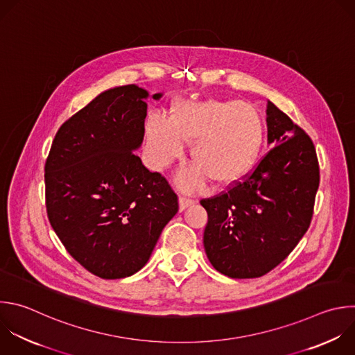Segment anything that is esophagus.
I'll return each instance as SVG.
<instances>
[{
    "label": "esophagus",
    "mask_w": 355,
    "mask_h": 355,
    "mask_svg": "<svg viewBox=\"0 0 355 355\" xmlns=\"http://www.w3.org/2000/svg\"><path fill=\"white\" fill-rule=\"evenodd\" d=\"M195 200L193 199H189V198H182L180 196L178 199V206H180V211H184L187 207H189L191 205H193Z\"/></svg>",
    "instance_id": "34e87169"
}]
</instances>
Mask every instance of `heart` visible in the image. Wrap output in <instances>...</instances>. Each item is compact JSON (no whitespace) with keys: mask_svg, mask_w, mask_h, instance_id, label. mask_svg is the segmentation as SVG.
Returning a JSON list of instances; mask_svg holds the SVG:
<instances>
[{"mask_svg":"<svg viewBox=\"0 0 355 355\" xmlns=\"http://www.w3.org/2000/svg\"><path fill=\"white\" fill-rule=\"evenodd\" d=\"M192 144L191 160L181 170L177 185L200 189L207 180L214 188L243 181L255 167L265 144V124L259 111L237 100H180L168 118L150 114L145 123V150L155 170H164Z\"/></svg>","mask_w":355,"mask_h":355,"instance_id":"heart-1","label":"heart"}]
</instances>
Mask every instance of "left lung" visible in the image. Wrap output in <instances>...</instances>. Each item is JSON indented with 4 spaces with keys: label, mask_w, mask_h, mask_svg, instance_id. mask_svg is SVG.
Here are the masks:
<instances>
[{
    "label": "left lung",
    "mask_w": 355,
    "mask_h": 355,
    "mask_svg": "<svg viewBox=\"0 0 355 355\" xmlns=\"http://www.w3.org/2000/svg\"><path fill=\"white\" fill-rule=\"evenodd\" d=\"M268 144L255 171L223 195L203 199L205 252L231 279H255L282 263L306 232L319 187L311 138L268 100Z\"/></svg>",
    "instance_id": "left-lung-1"
}]
</instances>
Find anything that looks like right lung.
Listing matches in <instances>:
<instances>
[{"label":"right lung","instance_id":"add662e5","mask_svg":"<svg viewBox=\"0 0 355 355\" xmlns=\"http://www.w3.org/2000/svg\"><path fill=\"white\" fill-rule=\"evenodd\" d=\"M148 97L137 85L101 92L61 125L46 162L53 230L75 261L107 280L141 270L178 211L167 181L134 155L144 142Z\"/></svg>","mask_w":355,"mask_h":355}]
</instances>
